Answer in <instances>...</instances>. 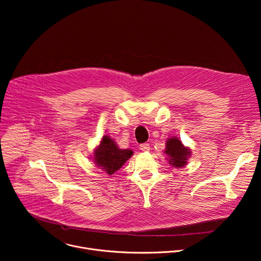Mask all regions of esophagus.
<instances>
[{"label":"esophagus","mask_w":261,"mask_h":261,"mask_svg":"<svg viewBox=\"0 0 261 261\" xmlns=\"http://www.w3.org/2000/svg\"><path fill=\"white\" fill-rule=\"evenodd\" d=\"M139 149L143 152H148V151H150V145L149 144H141L139 146Z\"/></svg>","instance_id":"34e87169"}]
</instances>
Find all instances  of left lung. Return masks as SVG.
Returning a JSON list of instances; mask_svg holds the SVG:
<instances>
[{
	"instance_id": "1",
	"label": "left lung",
	"mask_w": 261,
	"mask_h": 261,
	"mask_svg": "<svg viewBox=\"0 0 261 261\" xmlns=\"http://www.w3.org/2000/svg\"><path fill=\"white\" fill-rule=\"evenodd\" d=\"M164 154L167 155V159L169 164L173 165L175 169H181L187 164L188 158L192 156V151L188 147H185L182 141L176 137H170L165 143Z\"/></svg>"
}]
</instances>
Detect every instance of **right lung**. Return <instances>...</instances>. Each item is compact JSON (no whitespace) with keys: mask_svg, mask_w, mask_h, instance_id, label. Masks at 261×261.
I'll return each mask as SVG.
<instances>
[{"mask_svg":"<svg viewBox=\"0 0 261 261\" xmlns=\"http://www.w3.org/2000/svg\"><path fill=\"white\" fill-rule=\"evenodd\" d=\"M132 155V150L120 149L111 136L104 135L93 150L92 160L99 169L108 175H112L120 170Z\"/></svg>","mask_w":261,"mask_h":261,"instance_id":"1","label":"right lung"}]
</instances>
